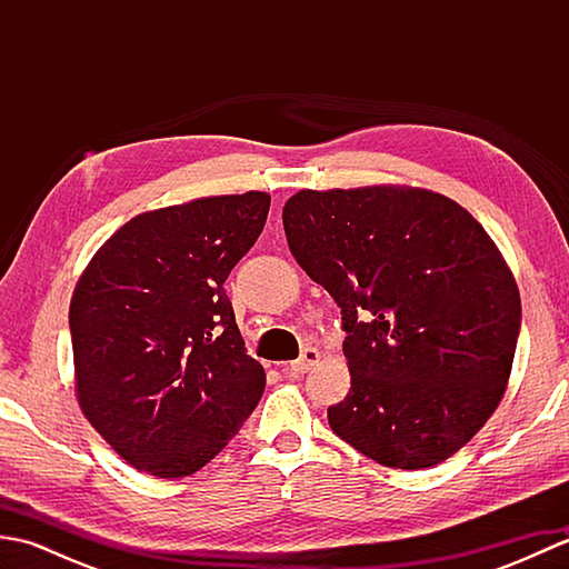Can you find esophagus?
<instances>
[{
	"label": "esophagus",
	"instance_id": "34e87169",
	"mask_svg": "<svg viewBox=\"0 0 569 569\" xmlns=\"http://www.w3.org/2000/svg\"><path fill=\"white\" fill-rule=\"evenodd\" d=\"M318 359H320L318 349L306 347L303 355H300L296 361H291V365L283 367V373H288V377H300V373H306V371H310L312 367H316Z\"/></svg>",
	"mask_w": 569,
	"mask_h": 569
}]
</instances>
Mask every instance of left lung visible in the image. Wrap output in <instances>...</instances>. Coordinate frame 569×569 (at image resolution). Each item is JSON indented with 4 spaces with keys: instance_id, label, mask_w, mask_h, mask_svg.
<instances>
[{
    "instance_id": "8db88e82",
    "label": "left lung",
    "mask_w": 569,
    "mask_h": 569,
    "mask_svg": "<svg viewBox=\"0 0 569 569\" xmlns=\"http://www.w3.org/2000/svg\"><path fill=\"white\" fill-rule=\"evenodd\" d=\"M288 247L342 310L352 373L337 438L393 469L440 465L485 428L511 377L521 296L497 244L440 192L300 190Z\"/></svg>"
}]
</instances>
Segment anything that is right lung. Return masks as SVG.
Here are the masks:
<instances>
[{"instance_id":"1","label":"right lung","mask_w":569,"mask_h":569,"mask_svg":"<svg viewBox=\"0 0 569 569\" xmlns=\"http://www.w3.org/2000/svg\"><path fill=\"white\" fill-rule=\"evenodd\" d=\"M271 196L200 198L131 217L70 300L76 393L112 450L151 477L204 467L266 386L224 281L253 247Z\"/></svg>"}]
</instances>
